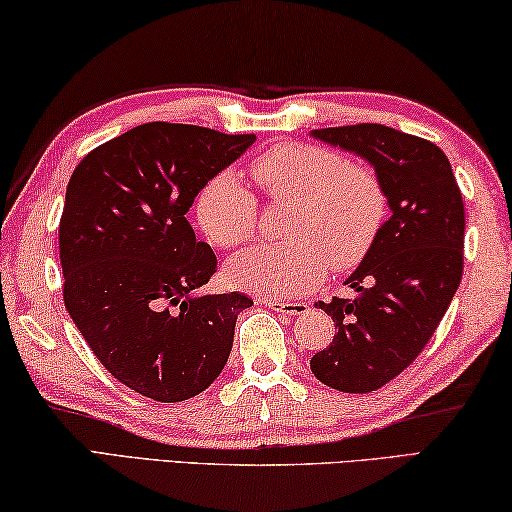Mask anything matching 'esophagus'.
<instances>
[{"instance_id":"obj_1","label":"esophagus","mask_w":512,"mask_h":512,"mask_svg":"<svg viewBox=\"0 0 512 512\" xmlns=\"http://www.w3.org/2000/svg\"><path fill=\"white\" fill-rule=\"evenodd\" d=\"M263 306L272 308V310H276V312H283V315H303V312H308V303H303V301L263 299Z\"/></svg>"}]
</instances>
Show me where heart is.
<instances>
[{
    "label": "heart",
    "instance_id": "obj_1",
    "mask_svg": "<svg viewBox=\"0 0 512 512\" xmlns=\"http://www.w3.org/2000/svg\"><path fill=\"white\" fill-rule=\"evenodd\" d=\"M267 200L290 204L285 245L254 247L227 265V281L270 299L317 288L326 274L360 265L389 213L387 191L371 166L303 141H281L251 164ZM195 218L206 238L236 249L254 236L258 202L233 173L211 177L195 197Z\"/></svg>",
    "mask_w": 512,
    "mask_h": 512
}]
</instances>
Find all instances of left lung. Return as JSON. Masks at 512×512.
Segmentation results:
<instances>
[{
    "label": "left lung",
    "instance_id": "1",
    "mask_svg": "<svg viewBox=\"0 0 512 512\" xmlns=\"http://www.w3.org/2000/svg\"><path fill=\"white\" fill-rule=\"evenodd\" d=\"M312 134L371 161L391 206L378 240L346 281L357 297L317 303L337 333L310 360L326 387L371 393L414 364L452 303L463 276V197L432 141L380 123Z\"/></svg>",
    "mask_w": 512,
    "mask_h": 512
}]
</instances>
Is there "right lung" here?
<instances>
[{
    "label": "right lung",
    "instance_id": "obj_1",
    "mask_svg": "<svg viewBox=\"0 0 512 512\" xmlns=\"http://www.w3.org/2000/svg\"><path fill=\"white\" fill-rule=\"evenodd\" d=\"M254 134L143 123L94 148L69 179L60 218L62 297L116 380L157 402L202 393L229 360L240 292L204 294L218 267L186 220L195 195Z\"/></svg>",
    "mask_w": 512,
    "mask_h": 512
}]
</instances>
